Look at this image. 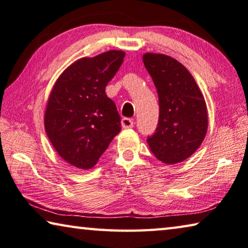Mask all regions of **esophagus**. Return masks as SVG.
Wrapping results in <instances>:
<instances>
[{"instance_id": "1", "label": "esophagus", "mask_w": 248, "mask_h": 248, "mask_svg": "<svg viewBox=\"0 0 248 248\" xmlns=\"http://www.w3.org/2000/svg\"><path fill=\"white\" fill-rule=\"evenodd\" d=\"M122 126H123V128H131L134 126V122L132 119L125 117V119L122 120Z\"/></svg>"}]
</instances>
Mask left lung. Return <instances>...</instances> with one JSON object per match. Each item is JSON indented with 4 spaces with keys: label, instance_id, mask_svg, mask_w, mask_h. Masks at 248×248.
<instances>
[{
    "label": "left lung",
    "instance_id": "left-lung-1",
    "mask_svg": "<svg viewBox=\"0 0 248 248\" xmlns=\"http://www.w3.org/2000/svg\"><path fill=\"white\" fill-rule=\"evenodd\" d=\"M143 62L159 99V120L156 132L147 139L149 148L164 164L184 161L199 148L208 131L204 97L188 69L176 59L147 52Z\"/></svg>",
    "mask_w": 248,
    "mask_h": 248
}]
</instances>
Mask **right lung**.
Masks as SVG:
<instances>
[{"mask_svg":"<svg viewBox=\"0 0 248 248\" xmlns=\"http://www.w3.org/2000/svg\"><path fill=\"white\" fill-rule=\"evenodd\" d=\"M124 56V51L109 50L77 60L52 88L45 129L59 156L77 168H92L121 131L120 114L105 87Z\"/></svg>","mask_w":248,"mask_h":248,"instance_id":"obj_1","label":"right lung"}]
</instances>
